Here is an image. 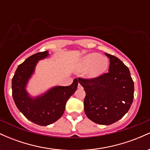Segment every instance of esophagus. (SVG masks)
I'll return each mask as SVG.
<instances>
[{
    "mask_svg": "<svg viewBox=\"0 0 150 150\" xmlns=\"http://www.w3.org/2000/svg\"><path fill=\"white\" fill-rule=\"evenodd\" d=\"M81 87H82V86H81L80 83H78V88H81Z\"/></svg>",
    "mask_w": 150,
    "mask_h": 150,
    "instance_id": "34e87169",
    "label": "esophagus"
}]
</instances>
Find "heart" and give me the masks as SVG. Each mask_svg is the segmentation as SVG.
I'll list each match as a JSON object with an SVG mask.
<instances>
[{"instance_id": "1", "label": "heart", "mask_w": 150, "mask_h": 150, "mask_svg": "<svg viewBox=\"0 0 150 150\" xmlns=\"http://www.w3.org/2000/svg\"><path fill=\"white\" fill-rule=\"evenodd\" d=\"M108 65L109 62L107 58L101 56L99 53H91L81 59L77 70L78 72L87 70L86 75L88 78H96L106 72Z\"/></svg>"}]
</instances>
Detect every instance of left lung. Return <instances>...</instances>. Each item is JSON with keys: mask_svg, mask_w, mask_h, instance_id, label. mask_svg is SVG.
<instances>
[{"mask_svg": "<svg viewBox=\"0 0 150 150\" xmlns=\"http://www.w3.org/2000/svg\"><path fill=\"white\" fill-rule=\"evenodd\" d=\"M110 59L108 73L96 78H78L85 91L84 110L89 119L100 125L116 123L128 111L134 97L130 70L120 59L105 53Z\"/></svg>", "mask_w": 150, "mask_h": 150, "instance_id": "left-lung-1", "label": "left lung"}]
</instances>
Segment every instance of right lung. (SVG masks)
I'll use <instances>...</instances> for the list:
<instances>
[{
    "label": "right lung",
    "instance_id": "1",
    "mask_svg": "<svg viewBox=\"0 0 150 150\" xmlns=\"http://www.w3.org/2000/svg\"><path fill=\"white\" fill-rule=\"evenodd\" d=\"M49 56V51L39 52L25 60L17 68L12 80V92L20 111L35 124L49 125L63 116L67 101L76 91L77 79L69 86H55L37 97H32L27 86L35 71L38 62Z\"/></svg>",
    "mask_w": 150,
    "mask_h": 150
}]
</instances>
